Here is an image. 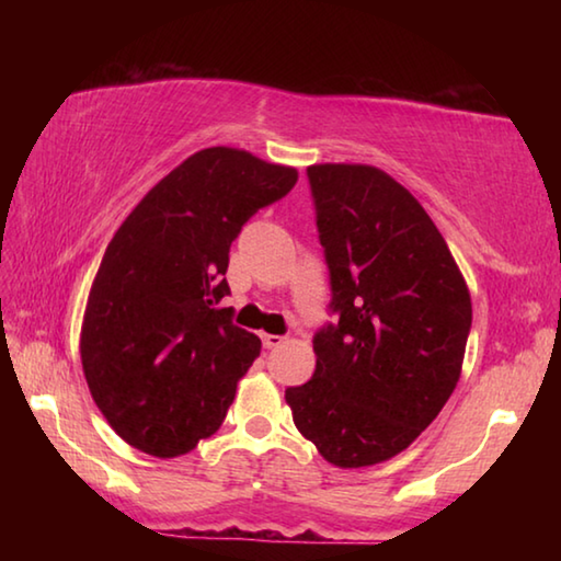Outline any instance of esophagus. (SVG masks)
I'll return each mask as SVG.
<instances>
[{
	"instance_id": "34e87169",
	"label": "esophagus",
	"mask_w": 561,
	"mask_h": 561,
	"mask_svg": "<svg viewBox=\"0 0 561 561\" xmlns=\"http://www.w3.org/2000/svg\"><path fill=\"white\" fill-rule=\"evenodd\" d=\"M262 344L264 348H279L284 344V336L277 334H262Z\"/></svg>"
}]
</instances>
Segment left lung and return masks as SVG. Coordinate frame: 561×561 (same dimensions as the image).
Wrapping results in <instances>:
<instances>
[{
  "instance_id": "1",
  "label": "left lung",
  "mask_w": 561,
  "mask_h": 561,
  "mask_svg": "<svg viewBox=\"0 0 561 561\" xmlns=\"http://www.w3.org/2000/svg\"><path fill=\"white\" fill-rule=\"evenodd\" d=\"M336 324L317 331L294 425L336 468L405 450L455 391L470 291L421 203L374 165L307 168Z\"/></svg>"
}]
</instances>
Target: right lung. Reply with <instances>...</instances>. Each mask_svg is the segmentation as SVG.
Returning a JSON list of instances; mask_svg holds the SVG:
<instances>
[{
	"mask_svg": "<svg viewBox=\"0 0 561 561\" xmlns=\"http://www.w3.org/2000/svg\"><path fill=\"white\" fill-rule=\"evenodd\" d=\"M297 178L247 150H197L113 234L83 314L81 364L99 411L133 448L175 458L222 425L262 348L220 307L230 244Z\"/></svg>",
	"mask_w": 561,
	"mask_h": 561,
	"instance_id": "obj_1",
	"label": "right lung"
}]
</instances>
